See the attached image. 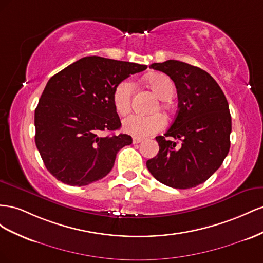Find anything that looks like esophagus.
Masks as SVG:
<instances>
[{"label": "esophagus", "instance_id": "34e87169", "mask_svg": "<svg viewBox=\"0 0 263 263\" xmlns=\"http://www.w3.org/2000/svg\"><path fill=\"white\" fill-rule=\"evenodd\" d=\"M142 141H143V139H141V138H133V144H139V143H141Z\"/></svg>", "mask_w": 263, "mask_h": 263}]
</instances>
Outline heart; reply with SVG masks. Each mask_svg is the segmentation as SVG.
Instances as JSON below:
<instances>
[{
	"label": "heart",
	"mask_w": 263,
	"mask_h": 263,
	"mask_svg": "<svg viewBox=\"0 0 263 263\" xmlns=\"http://www.w3.org/2000/svg\"><path fill=\"white\" fill-rule=\"evenodd\" d=\"M148 86L161 100H170L175 87L171 78L164 73H152L146 78ZM133 82L130 79L120 81L112 92V102L119 115H126L131 107ZM123 130L136 138H144L160 132L166 124V118L161 114L151 116L131 115L123 120Z\"/></svg>",
	"instance_id": "b5f03b06"
}]
</instances>
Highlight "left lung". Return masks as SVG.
Instances as JSON below:
<instances>
[{
  "instance_id": "obj_1",
  "label": "left lung",
  "mask_w": 263,
  "mask_h": 263,
  "mask_svg": "<svg viewBox=\"0 0 263 263\" xmlns=\"http://www.w3.org/2000/svg\"><path fill=\"white\" fill-rule=\"evenodd\" d=\"M149 68L174 81L178 110L164 136L156 137L157 155L146 167L157 181L178 190L206 182L220 167L230 147L231 116L221 88L207 71L179 61L154 63ZM166 137L181 141L177 146Z\"/></svg>"
}]
</instances>
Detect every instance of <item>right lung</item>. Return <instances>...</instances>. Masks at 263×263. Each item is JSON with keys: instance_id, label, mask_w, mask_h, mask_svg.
I'll use <instances>...</instances> for the list:
<instances>
[{"instance_id": "1", "label": "right lung", "mask_w": 263, "mask_h": 263, "mask_svg": "<svg viewBox=\"0 0 263 263\" xmlns=\"http://www.w3.org/2000/svg\"><path fill=\"white\" fill-rule=\"evenodd\" d=\"M146 68L88 56L48 80L34 121L37 149L52 176L67 185L85 186L109 173L119 149L132 143L127 134H108L121 126L112 92L120 81Z\"/></svg>"}]
</instances>
